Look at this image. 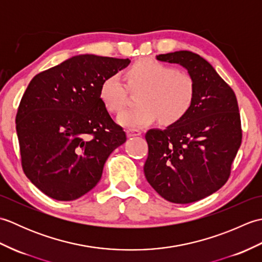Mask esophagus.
Masks as SVG:
<instances>
[{
  "instance_id": "34e87169",
  "label": "esophagus",
  "mask_w": 262,
  "mask_h": 262,
  "mask_svg": "<svg viewBox=\"0 0 262 262\" xmlns=\"http://www.w3.org/2000/svg\"><path fill=\"white\" fill-rule=\"evenodd\" d=\"M141 134H142V132L138 130V129H128V130H127V136H128V137L140 136Z\"/></svg>"
}]
</instances>
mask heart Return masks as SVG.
Returning <instances> with one entry per match:
<instances>
[{
    "label": "heart",
    "mask_w": 262,
    "mask_h": 262,
    "mask_svg": "<svg viewBox=\"0 0 262 262\" xmlns=\"http://www.w3.org/2000/svg\"><path fill=\"white\" fill-rule=\"evenodd\" d=\"M127 86L138 91L140 105L127 109L117 121L127 128L179 121L190 109L194 97V83L190 75L178 72L170 65L154 59H142L125 73ZM100 99L110 113H119L127 101V88L118 74L104 79L100 86Z\"/></svg>",
    "instance_id": "obj_1"
}]
</instances>
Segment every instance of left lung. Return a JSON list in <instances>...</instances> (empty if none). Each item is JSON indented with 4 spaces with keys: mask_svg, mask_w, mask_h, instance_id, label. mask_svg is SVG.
I'll return each instance as SVG.
<instances>
[{
    "mask_svg": "<svg viewBox=\"0 0 262 262\" xmlns=\"http://www.w3.org/2000/svg\"><path fill=\"white\" fill-rule=\"evenodd\" d=\"M161 62L179 64L194 83L190 109L165 129H149L146 180L174 204L197 202L219 190L231 173L242 141L237 100L231 86L198 54H161Z\"/></svg>",
    "mask_w": 262,
    "mask_h": 262,
    "instance_id": "left-lung-1",
    "label": "left lung"
}]
</instances>
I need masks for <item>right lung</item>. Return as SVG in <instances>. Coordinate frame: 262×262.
<instances>
[{
  "label": "right lung",
  "instance_id": "1",
  "mask_svg": "<svg viewBox=\"0 0 262 262\" xmlns=\"http://www.w3.org/2000/svg\"><path fill=\"white\" fill-rule=\"evenodd\" d=\"M129 63L77 55L30 81L16 113V134L25 174L48 197L70 202L90 191L111 152L126 142L100 86Z\"/></svg>",
  "mask_w": 262,
  "mask_h": 262
}]
</instances>
